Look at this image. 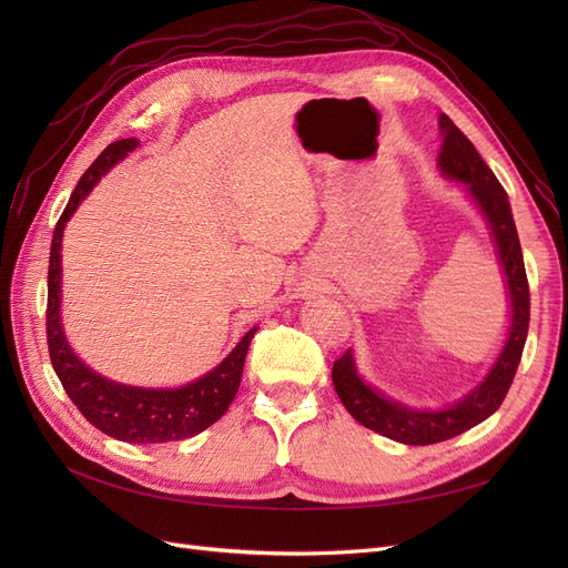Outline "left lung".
<instances>
[{
	"label": "left lung",
	"instance_id": "left-lung-1",
	"mask_svg": "<svg viewBox=\"0 0 568 568\" xmlns=\"http://www.w3.org/2000/svg\"><path fill=\"white\" fill-rule=\"evenodd\" d=\"M438 130L443 136L438 153L440 175L464 184V192L476 205L478 215L484 217L490 234L507 296V332L500 351L495 353L493 363H488L486 374L462 398L445 407H415L390 398L359 374L353 348L336 359L332 382L351 417L372 428L374 434L403 445H432L448 440L488 419L503 405L514 374H517L530 317L524 255L507 192L486 161L480 159L474 144L445 113L438 115Z\"/></svg>",
	"mask_w": 568,
	"mask_h": 568
}]
</instances>
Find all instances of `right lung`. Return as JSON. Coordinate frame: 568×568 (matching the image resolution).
<instances>
[{"mask_svg": "<svg viewBox=\"0 0 568 568\" xmlns=\"http://www.w3.org/2000/svg\"><path fill=\"white\" fill-rule=\"evenodd\" d=\"M136 146H140V140L130 136V140H118L101 151L88 173L80 178L71 201H68L61 220L57 222L47 274V341L51 365H54L59 382L84 419L111 438L149 445L192 438L225 415L239 384H242L246 353L257 326H251L230 355L220 359V365H215L211 372L173 388H149L113 382L109 376L94 372L90 365H84L82 357H78V353L71 348L61 320L63 230L68 220L75 215L78 205L90 196L97 182Z\"/></svg>", "mask_w": 568, "mask_h": 568, "instance_id": "obj_1", "label": "right lung"}]
</instances>
